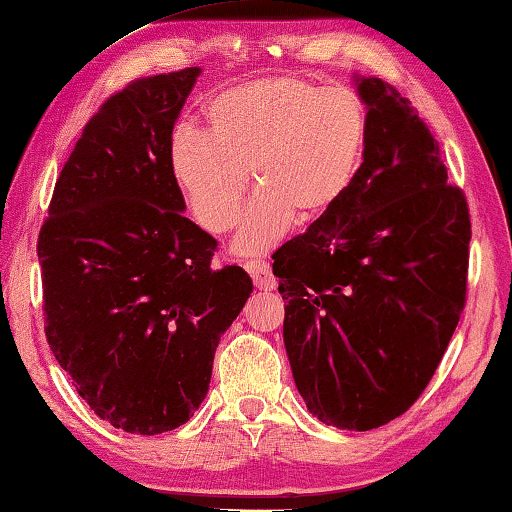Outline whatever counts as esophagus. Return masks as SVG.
I'll return each mask as SVG.
<instances>
[{"mask_svg": "<svg viewBox=\"0 0 512 512\" xmlns=\"http://www.w3.org/2000/svg\"><path fill=\"white\" fill-rule=\"evenodd\" d=\"M246 271L250 273V278H253L257 289L273 291L275 285H278V280H275L271 266L262 262V259H250V262H246Z\"/></svg>", "mask_w": 512, "mask_h": 512, "instance_id": "obj_1", "label": "esophagus"}]
</instances>
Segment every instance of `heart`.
<instances>
[{
    "label": "heart",
    "instance_id": "obj_1",
    "mask_svg": "<svg viewBox=\"0 0 512 512\" xmlns=\"http://www.w3.org/2000/svg\"><path fill=\"white\" fill-rule=\"evenodd\" d=\"M207 134L177 127L168 166L196 221L230 232L248 191L237 250L262 253L294 223L319 221L346 198L369 148L371 116L351 88L303 75L243 81L205 104Z\"/></svg>",
    "mask_w": 512,
    "mask_h": 512
}]
</instances>
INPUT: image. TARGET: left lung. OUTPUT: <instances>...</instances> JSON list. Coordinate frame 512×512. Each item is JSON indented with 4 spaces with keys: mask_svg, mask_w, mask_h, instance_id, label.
<instances>
[{
    "mask_svg": "<svg viewBox=\"0 0 512 512\" xmlns=\"http://www.w3.org/2000/svg\"><path fill=\"white\" fill-rule=\"evenodd\" d=\"M358 81L371 134L346 198L273 253L307 410L371 431L415 403L467 300L469 207L431 129L392 84Z\"/></svg>",
    "mask_w": 512,
    "mask_h": 512,
    "instance_id": "1",
    "label": "left lung"
}]
</instances>
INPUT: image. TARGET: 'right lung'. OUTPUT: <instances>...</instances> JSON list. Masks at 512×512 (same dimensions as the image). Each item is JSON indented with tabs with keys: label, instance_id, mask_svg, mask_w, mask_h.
Masks as SVG:
<instances>
[{
	"label": "right lung",
	"instance_id": "obj_1",
	"mask_svg": "<svg viewBox=\"0 0 512 512\" xmlns=\"http://www.w3.org/2000/svg\"><path fill=\"white\" fill-rule=\"evenodd\" d=\"M198 75L113 93L70 152L38 234L47 344L95 415L127 433L193 417L221 335L253 294L241 266H212L218 243L182 214L168 166Z\"/></svg>",
	"mask_w": 512,
	"mask_h": 512
}]
</instances>
